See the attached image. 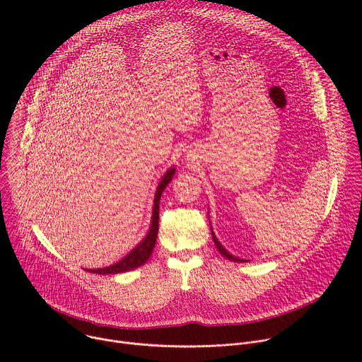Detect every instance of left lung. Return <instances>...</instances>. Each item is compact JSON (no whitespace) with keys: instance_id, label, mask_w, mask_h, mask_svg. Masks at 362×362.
Returning a JSON list of instances; mask_svg holds the SVG:
<instances>
[{"instance_id":"8db88e82","label":"left lung","mask_w":362,"mask_h":362,"mask_svg":"<svg viewBox=\"0 0 362 362\" xmlns=\"http://www.w3.org/2000/svg\"><path fill=\"white\" fill-rule=\"evenodd\" d=\"M212 238H214V242H215V245H216V247H218V250L226 257V259H229V261H232V262H245L243 259H240V257H236V256H233V255H230L222 245H221V242L216 239V236H215V233L212 232Z\"/></svg>"}]
</instances>
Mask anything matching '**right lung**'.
Listing matches in <instances>:
<instances>
[{
    "label": "right lung",
    "instance_id": "1",
    "mask_svg": "<svg viewBox=\"0 0 362 362\" xmlns=\"http://www.w3.org/2000/svg\"><path fill=\"white\" fill-rule=\"evenodd\" d=\"M175 168H172L162 179V182L158 186L156 190V196H154V206H153V216H151V226L150 230L147 233V236L144 238V240L136 246L124 259H122L120 262L112 265V267H106L101 269H88V272L93 274H100V275H112V274H120V272H126L134 268L141 267L143 264L147 262V259L150 257L154 245H156V238H158V230H159V202H160V196L165 190V187L169 185V182L172 180V176L175 175Z\"/></svg>",
    "mask_w": 362,
    "mask_h": 362
}]
</instances>
